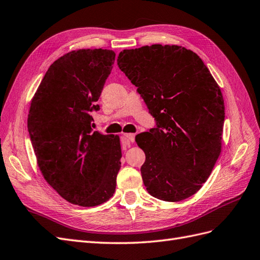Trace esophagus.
Masks as SVG:
<instances>
[{
	"label": "esophagus",
	"instance_id": "esophagus-1",
	"mask_svg": "<svg viewBox=\"0 0 260 260\" xmlns=\"http://www.w3.org/2000/svg\"><path fill=\"white\" fill-rule=\"evenodd\" d=\"M135 137L136 135H133V133H124L123 137H122V143L123 144H130V142H135Z\"/></svg>",
	"mask_w": 260,
	"mask_h": 260
}]
</instances>
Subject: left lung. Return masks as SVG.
Here are the masks:
<instances>
[{"label": "left lung", "instance_id": "1", "mask_svg": "<svg viewBox=\"0 0 260 260\" xmlns=\"http://www.w3.org/2000/svg\"><path fill=\"white\" fill-rule=\"evenodd\" d=\"M117 64L156 120V128L136 138L145 153L141 175L147 192L166 202L190 198L221 152V90L199 55L179 45L123 50Z\"/></svg>", "mask_w": 260, "mask_h": 260}]
</instances>
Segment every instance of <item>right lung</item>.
<instances>
[{
	"mask_svg": "<svg viewBox=\"0 0 260 260\" xmlns=\"http://www.w3.org/2000/svg\"><path fill=\"white\" fill-rule=\"evenodd\" d=\"M112 50L72 51L44 75L28 115V131L44 179L62 199L82 207L112 198L120 169L119 137L92 131L91 112L111 74Z\"/></svg>",
	"mask_w": 260,
	"mask_h": 260,
	"instance_id": "1",
	"label": "right lung"
}]
</instances>
